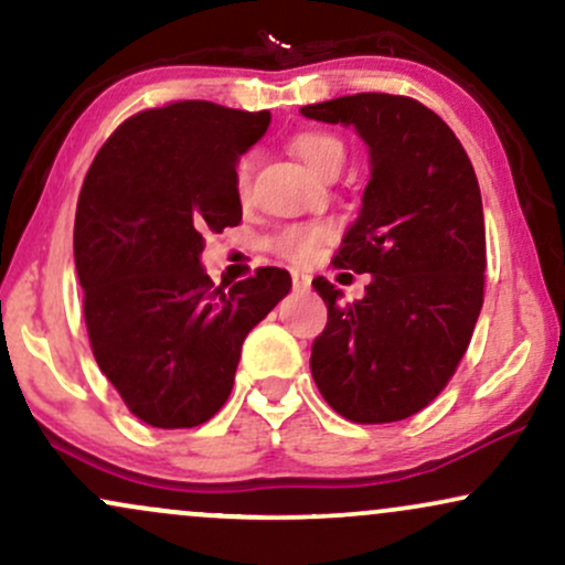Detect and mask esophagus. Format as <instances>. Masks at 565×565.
Here are the masks:
<instances>
[{
	"mask_svg": "<svg viewBox=\"0 0 565 565\" xmlns=\"http://www.w3.org/2000/svg\"><path fill=\"white\" fill-rule=\"evenodd\" d=\"M291 287H295L297 291H305L310 287V276L300 274V270H291Z\"/></svg>",
	"mask_w": 565,
	"mask_h": 565,
	"instance_id": "34e87169",
	"label": "esophagus"
}]
</instances>
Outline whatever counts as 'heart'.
Returning a JSON list of instances; mask_svg holds the SVG:
<instances>
[{"label":"heart","instance_id":"b5f03b06","mask_svg":"<svg viewBox=\"0 0 565 565\" xmlns=\"http://www.w3.org/2000/svg\"><path fill=\"white\" fill-rule=\"evenodd\" d=\"M291 151L308 164V170L321 174V178H334L342 170V164H345V142L332 132H323V129H305V132L295 135ZM252 172H255V157L246 153V157L236 161V170H233V188H236V196L242 201L249 199L252 193ZM332 225H289V228L270 236L268 249L284 257V260L302 265L313 260L316 252L327 242H332Z\"/></svg>","mask_w":565,"mask_h":565}]
</instances>
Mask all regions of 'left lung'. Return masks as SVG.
<instances>
[{"instance_id": "1", "label": "left lung", "mask_w": 565, "mask_h": 565, "mask_svg": "<svg viewBox=\"0 0 565 565\" xmlns=\"http://www.w3.org/2000/svg\"><path fill=\"white\" fill-rule=\"evenodd\" d=\"M308 119L353 125L372 153L359 220L332 265L372 274L364 300L313 278L329 319L310 372L329 406L359 425L423 412L449 385L483 305L481 188L462 142L406 95L359 93L302 106Z\"/></svg>"}]
</instances>
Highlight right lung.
<instances>
[{"label": "right lung", "mask_w": 565, "mask_h": 565, "mask_svg": "<svg viewBox=\"0 0 565 565\" xmlns=\"http://www.w3.org/2000/svg\"><path fill=\"white\" fill-rule=\"evenodd\" d=\"M268 111L174 100L129 116L84 178L74 260L93 355L125 406L161 430L204 425L228 401L242 342L291 278L281 268L225 291L201 268L206 233L242 223L236 161Z\"/></svg>", "instance_id": "obj_1"}]
</instances>
